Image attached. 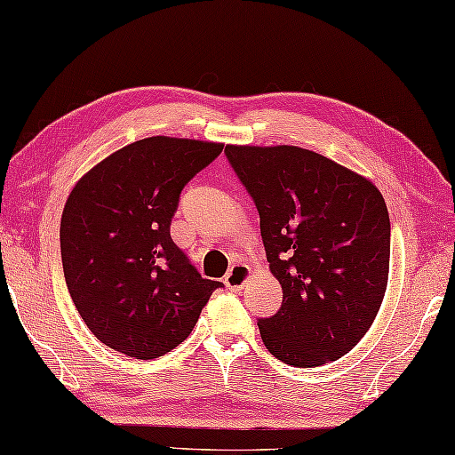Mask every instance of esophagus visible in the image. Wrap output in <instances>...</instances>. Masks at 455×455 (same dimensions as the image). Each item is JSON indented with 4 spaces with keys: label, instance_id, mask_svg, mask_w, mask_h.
Listing matches in <instances>:
<instances>
[{
    "label": "esophagus",
    "instance_id": "34e87169",
    "mask_svg": "<svg viewBox=\"0 0 455 455\" xmlns=\"http://www.w3.org/2000/svg\"><path fill=\"white\" fill-rule=\"evenodd\" d=\"M248 278H251V268H248L246 264H233L230 266L228 274L225 275V283L228 290L238 291V290H243Z\"/></svg>",
    "mask_w": 455,
    "mask_h": 455
}]
</instances>
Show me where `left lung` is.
Returning a JSON list of instances; mask_svg holds the SVG:
<instances>
[{"instance_id":"obj_1","label":"left lung","mask_w":455,"mask_h":455,"mask_svg":"<svg viewBox=\"0 0 455 455\" xmlns=\"http://www.w3.org/2000/svg\"><path fill=\"white\" fill-rule=\"evenodd\" d=\"M256 203L283 299L258 322L275 359L319 367L349 353L375 322L388 283L390 220L377 185L298 146H227Z\"/></svg>"}]
</instances>
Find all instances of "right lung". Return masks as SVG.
Returning <instances> with one entry per match:
<instances>
[{"label":"right lung","mask_w":455,"mask_h":455,"mask_svg":"<svg viewBox=\"0 0 455 455\" xmlns=\"http://www.w3.org/2000/svg\"><path fill=\"white\" fill-rule=\"evenodd\" d=\"M222 151L217 141L151 136L80 177L60 217L70 298L98 341L157 359L193 331L222 283L201 278L169 235L183 187Z\"/></svg>","instance_id":"1"}]
</instances>
